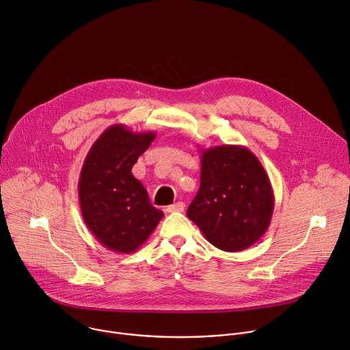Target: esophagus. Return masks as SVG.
Instances as JSON below:
<instances>
[{"mask_svg":"<svg viewBox=\"0 0 350 350\" xmlns=\"http://www.w3.org/2000/svg\"><path fill=\"white\" fill-rule=\"evenodd\" d=\"M167 213H174V212H183L184 211V204L183 202H177V204H173L170 206H167L165 209Z\"/></svg>","mask_w":350,"mask_h":350,"instance_id":"esophagus-1","label":"esophagus"}]
</instances>
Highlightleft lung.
<instances>
[{"label":"left lung","instance_id":"8db88e82","mask_svg":"<svg viewBox=\"0 0 350 350\" xmlns=\"http://www.w3.org/2000/svg\"><path fill=\"white\" fill-rule=\"evenodd\" d=\"M274 211L270 178L243 145L201 149V187L187 216L224 252H239L267 231Z\"/></svg>","mask_w":350,"mask_h":350}]
</instances>
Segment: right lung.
I'll return each instance as SVG.
<instances>
[{
    "mask_svg": "<svg viewBox=\"0 0 350 350\" xmlns=\"http://www.w3.org/2000/svg\"><path fill=\"white\" fill-rule=\"evenodd\" d=\"M155 137L154 131L113 124L98 137L84 159L77 187L81 216L95 239L112 252H135L163 217L131 173Z\"/></svg>",
    "mask_w": 350,
    "mask_h": 350,
    "instance_id": "obj_1",
    "label": "right lung"
}]
</instances>
